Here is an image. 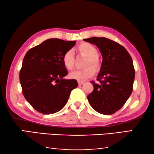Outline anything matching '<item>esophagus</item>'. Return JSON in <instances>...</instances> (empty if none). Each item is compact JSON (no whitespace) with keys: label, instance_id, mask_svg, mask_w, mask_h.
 Returning <instances> with one entry per match:
<instances>
[{"label":"esophagus","instance_id":"1","mask_svg":"<svg viewBox=\"0 0 154 154\" xmlns=\"http://www.w3.org/2000/svg\"><path fill=\"white\" fill-rule=\"evenodd\" d=\"M78 84H79V85H83V84H84V82H78Z\"/></svg>","mask_w":154,"mask_h":154}]
</instances>
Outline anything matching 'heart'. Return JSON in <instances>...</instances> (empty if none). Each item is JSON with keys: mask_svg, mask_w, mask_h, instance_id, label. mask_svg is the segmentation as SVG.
I'll use <instances>...</instances> for the list:
<instances>
[{"mask_svg": "<svg viewBox=\"0 0 154 154\" xmlns=\"http://www.w3.org/2000/svg\"><path fill=\"white\" fill-rule=\"evenodd\" d=\"M77 51L81 55L86 56L83 63V66L85 67L79 71L72 72L69 76L72 79L83 82L92 77L95 74L96 71H98L101 69L103 58L98 53L97 48L90 43L83 42L80 43L77 46ZM62 63L64 67L69 71H71L75 68V58L73 51L71 49L65 52L62 56Z\"/></svg>", "mask_w": 154, "mask_h": 154, "instance_id": "heart-1", "label": "heart"}]
</instances>
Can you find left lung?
Segmentation results:
<instances>
[{
	"instance_id": "8db88e82",
	"label": "left lung",
	"mask_w": 154,
	"mask_h": 154,
	"mask_svg": "<svg viewBox=\"0 0 154 154\" xmlns=\"http://www.w3.org/2000/svg\"><path fill=\"white\" fill-rule=\"evenodd\" d=\"M94 44L103 56V64L93 92L88 96L92 107L103 115H111L124 105L133 90L135 71L128 52L118 43L105 37L83 39Z\"/></svg>"
}]
</instances>
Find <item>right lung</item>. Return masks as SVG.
Wrapping results in <instances>:
<instances>
[{"mask_svg":"<svg viewBox=\"0 0 154 154\" xmlns=\"http://www.w3.org/2000/svg\"><path fill=\"white\" fill-rule=\"evenodd\" d=\"M76 41L48 39L27 51L20 72L22 93L39 113H56L64 107L71 91L78 86L75 79H65L67 70L62 56Z\"/></svg>","mask_w":154,"mask_h":154,"instance_id":"right-lung-1","label":"right lung"}]
</instances>
